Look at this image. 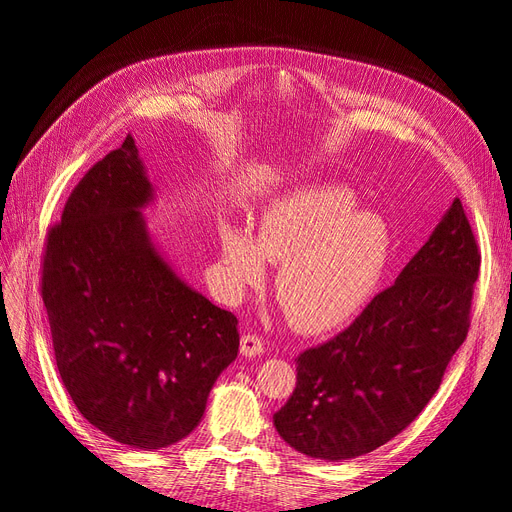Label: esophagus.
I'll use <instances>...</instances> for the list:
<instances>
[{"mask_svg": "<svg viewBox=\"0 0 512 512\" xmlns=\"http://www.w3.org/2000/svg\"><path fill=\"white\" fill-rule=\"evenodd\" d=\"M265 352V342H262V337L254 335V333H247L241 337V354L243 356H258Z\"/></svg>", "mask_w": 512, "mask_h": 512, "instance_id": "34e87169", "label": "esophagus"}]
</instances>
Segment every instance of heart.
Returning <instances> with one entry per match:
<instances>
[{"label": "heart", "instance_id": "obj_1", "mask_svg": "<svg viewBox=\"0 0 512 512\" xmlns=\"http://www.w3.org/2000/svg\"><path fill=\"white\" fill-rule=\"evenodd\" d=\"M391 235L376 213L356 211L339 185L284 196L262 213L256 239L245 228H220V273L232 299L262 286L269 262L282 265L275 294L303 333L350 322L374 297L389 265Z\"/></svg>", "mask_w": 512, "mask_h": 512}]
</instances>
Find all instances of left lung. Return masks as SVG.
Listing matches in <instances>:
<instances>
[{
  "label": "left lung",
  "mask_w": 512,
  "mask_h": 512,
  "mask_svg": "<svg viewBox=\"0 0 512 512\" xmlns=\"http://www.w3.org/2000/svg\"><path fill=\"white\" fill-rule=\"evenodd\" d=\"M480 250L455 198L429 241L348 329L297 356V386L273 414L307 457L376 451L423 412L466 342Z\"/></svg>",
  "instance_id": "1"
}]
</instances>
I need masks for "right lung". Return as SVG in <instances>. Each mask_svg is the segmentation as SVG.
Wrapping results in <instances>:
<instances>
[{"instance_id": "right-lung-1", "label": "right lung", "mask_w": 512, "mask_h": 512, "mask_svg": "<svg viewBox=\"0 0 512 512\" xmlns=\"http://www.w3.org/2000/svg\"><path fill=\"white\" fill-rule=\"evenodd\" d=\"M153 196L134 138L91 166L46 232L40 292L61 382L108 438L164 448L200 423L237 359V316L170 269L141 209Z\"/></svg>"}]
</instances>
